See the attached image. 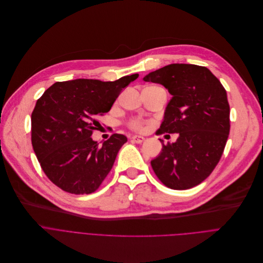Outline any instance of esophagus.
<instances>
[{
  "mask_svg": "<svg viewBox=\"0 0 263 263\" xmlns=\"http://www.w3.org/2000/svg\"><path fill=\"white\" fill-rule=\"evenodd\" d=\"M132 140H133L134 142H136V143H142V142L144 141V137L138 136V135H134V136L132 137Z\"/></svg>",
  "mask_w": 263,
  "mask_h": 263,
  "instance_id": "34e87169",
  "label": "esophagus"
}]
</instances>
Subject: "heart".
Wrapping results in <instances>:
<instances>
[{
	"instance_id": "heart-1",
	"label": "heart",
	"mask_w": 263,
	"mask_h": 263,
	"mask_svg": "<svg viewBox=\"0 0 263 263\" xmlns=\"http://www.w3.org/2000/svg\"><path fill=\"white\" fill-rule=\"evenodd\" d=\"M128 125L132 129L134 130H141L143 129V126H144V123L141 121V120H132Z\"/></svg>"
}]
</instances>
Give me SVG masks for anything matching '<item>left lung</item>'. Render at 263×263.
<instances>
[{
	"instance_id": "1",
	"label": "left lung",
	"mask_w": 263,
	"mask_h": 263,
	"mask_svg": "<svg viewBox=\"0 0 263 263\" xmlns=\"http://www.w3.org/2000/svg\"><path fill=\"white\" fill-rule=\"evenodd\" d=\"M144 82L162 85L172 99L157 134H177L151 161L166 187L186 190L205 180L221 159L229 135V104L221 82L209 69L172 64L151 72Z\"/></svg>"
}]
</instances>
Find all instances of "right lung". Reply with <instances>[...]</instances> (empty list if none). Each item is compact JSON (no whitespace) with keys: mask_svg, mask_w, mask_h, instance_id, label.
<instances>
[{"mask_svg":"<svg viewBox=\"0 0 263 263\" xmlns=\"http://www.w3.org/2000/svg\"><path fill=\"white\" fill-rule=\"evenodd\" d=\"M139 74L115 82L79 79L46 89L32 114V144L45 175L73 194L95 192L110 172L118 152L127 141L114 134L102 146L91 138L122 90Z\"/></svg>","mask_w":263,"mask_h":263,"instance_id":"obj_1","label":"right lung"}]
</instances>
